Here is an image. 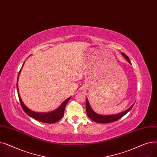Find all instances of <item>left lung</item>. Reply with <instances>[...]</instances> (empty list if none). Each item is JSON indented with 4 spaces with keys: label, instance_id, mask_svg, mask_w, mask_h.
Here are the masks:
<instances>
[{
    "label": "left lung",
    "instance_id": "1",
    "mask_svg": "<svg viewBox=\"0 0 157 157\" xmlns=\"http://www.w3.org/2000/svg\"><path fill=\"white\" fill-rule=\"evenodd\" d=\"M121 54L127 60L128 63H131L129 58L124 53H121ZM134 105V104L132 105L130 108L128 109H127L125 111H123V112L117 114L108 115V116H107V115H101V114H97L96 113H95L92 109L91 107H90V105L89 104L88 101L86 98V113H87L88 117L92 120H93L95 122H97V123H111V122L115 121L120 119L121 118H122L123 116H124V115H125L128 111H130L131 110V109L132 108Z\"/></svg>",
    "mask_w": 157,
    "mask_h": 157
}]
</instances>
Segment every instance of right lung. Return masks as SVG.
<instances>
[{
    "label": "right lung",
    "mask_w": 157,
    "mask_h": 157,
    "mask_svg": "<svg viewBox=\"0 0 157 157\" xmlns=\"http://www.w3.org/2000/svg\"><path fill=\"white\" fill-rule=\"evenodd\" d=\"M25 63V62H24ZM24 63L22 65L21 68L23 67V66L24 65ZM21 69H20L18 76V79L19 78V75L20 74ZM18 79H17V83H16V88H17V92H18V97H19V100L21 104V105L22 107V109H23V111L26 113L27 114H28L29 117L34 118L40 122L43 123H54L57 122L59 120H60L63 116V113H64V109L65 108L66 104H67L68 101H69V99L71 98V97H69L68 98H67L59 107L56 110L52 111V112H49V113H36L34 111H32L30 109H29L28 108L25 106L23 104V102H22L21 98L19 95V93H18Z\"/></svg>",
    "instance_id": "add662e5"
}]
</instances>
